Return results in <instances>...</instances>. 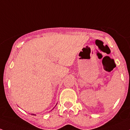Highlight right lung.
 <instances>
[{"label":"right lung","mask_w":130,"mask_h":130,"mask_svg":"<svg viewBox=\"0 0 130 130\" xmlns=\"http://www.w3.org/2000/svg\"><path fill=\"white\" fill-rule=\"evenodd\" d=\"M53 109H54V108H53ZM53 109H52V110H53ZM32 115H35V114H32Z\"/></svg>","instance_id":"obj_1"}]
</instances>
